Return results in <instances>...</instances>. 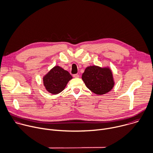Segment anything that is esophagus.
<instances>
[{"label":"esophagus","mask_w":153,"mask_h":153,"mask_svg":"<svg viewBox=\"0 0 153 153\" xmlns=\"http://www.w3.org/2000/svg\"><path fill=\"white\" fill-rule=\"evenodd\" d=\"M73 76L74 78H78L79 77V75L78 74H74V75H73Z\"/></svg>","instance_id":"obj_1"}]
</instances>
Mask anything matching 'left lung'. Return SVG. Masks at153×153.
I'll return each mask as SVG.
<instances>
[{"label": "left lung", "mask_w": 153, "mask_h": 153, "mask_svg": "<svg viewBox=\"0 0 153 153\" xmlns=\"http://www.w3.org/2000/svg\"><path fill=\"white\" fill-rule=\"evenodd\" d=\"M82 79L87 87L97 95H104L114 85L112 72L108 68L92 66L87 67L82 74Z\"/></svg>", "instance_id": "8db88e82"}]
</instances>
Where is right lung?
<instances>
[{
  "instance_id": "obj_1",
  "label": "right lung",
  "mask_w": 153,
  "mask_h": 153,
  "mask_svg": "<svg viewBox=\"0 0 153 153\" xmlns=\"http://www.w3.org/2000/svg\"><path fill=\"white\" fill-rule=\"evenodd\" d=\"M72 78L68 71L59 66H55L43 77V84L49 92L56 95L65 89Z\"/></svg>"
}]
</instances>
